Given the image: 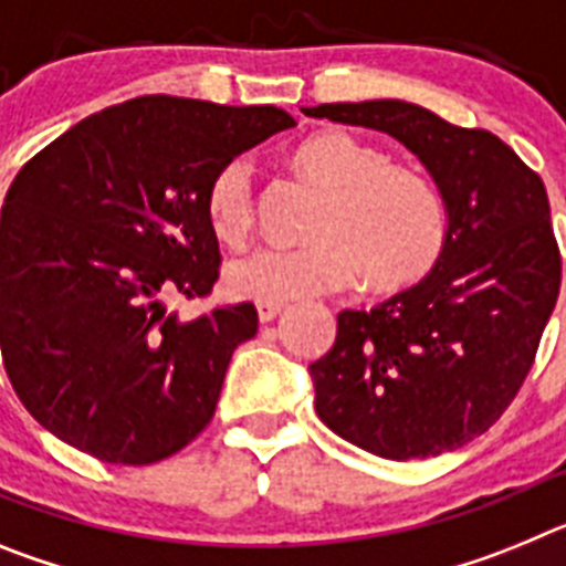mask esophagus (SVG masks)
<instances>
[{"instance_id":"34e87169","label":"esophagus","mask_w":566,"mask_h":566,"mask_svg":"<svg viewBox=\"0 0 566 566\" xmlns=\"http://www.w3.org/2000/svg\"><path fill=\"white\" fill-rule=\"evenodd\" d=\"M254 308H258V317H260V323H272L274 317H277L280 312H283V303H272V300H258V303H254Z\"/></svg>"}]
</instances>
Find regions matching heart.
<instances>
[{
    "instance_id": "1",
    "label": "heart",
    "mask_w": 566,
    "mask_h": 566,
    "mask_svg": "<svg viewBox=\"0 0 566 566\" xmlns=\"http://www.w3.org/2000/svg\"><path fill=\"white\" fill-rule=\"evenodd\" d=\"M294 164L323 192L312 243L266 247L232 260L227 289L240 297L289 300L348 289L363 266L377 286L419 277L439 258L448 214L437 184L385 149L345 129H323L300 144ZM209 223L227 243H243L254 227V164L238 155L209 187Z\"/></svg>"
}]
</instances>
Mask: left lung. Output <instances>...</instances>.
Here are the masks:
<instances>
[{"label": "left lung", "instance_id": "8db88e82", "mask_svg": "<svg viewBox=\"0 0 566 566\" xmlns=\"http://www.w3.org/2000/svg\"><path fill=\"white\" fill-rule=\"evenodd\" d=\"M391 135L431 175L448 234L431 272L337 314L308 365L317 417L382 459H424L482 437L527 377L562 286L547 189L502 138L399 98L303 109Z\"/></svg>", "mask_w": 566, "mask_h": 566}]
</instances>
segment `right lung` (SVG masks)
<instances>
[{"instance_id": "obj_1", "label": "right lung", "mask_w": 566, "mask_h": 566, "mask_svg": "<svg viewBox=\"0 0 566 566\" xmlns=\"http://www.w3.org/2000/svg\"><path fill=\"white\" fill-rule=\"evenodd\" d=\"M292 127L272 104L144 96L19 169L0 214V345L42 428L115 464L161 462L207 428L258 308L184 319L164 297L212 289L214 175Z\"/></svg>"}]
</instances>
